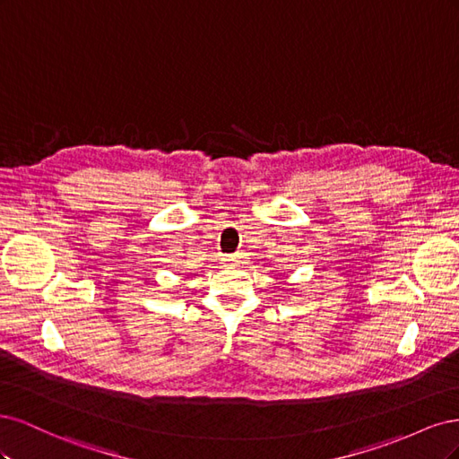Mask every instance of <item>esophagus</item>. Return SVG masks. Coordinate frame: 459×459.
I'll use <instances>...</instances> for the list:
<instances>
[{
  "label": "esophagus",
  "instance_id": "obj_1",
  "mask_svg": "<svg viewBox=\"0 0 459 459\" xmlns=\"http://www.w3.org/2000/svg\"><path fill=\"white\" fill-rule=\"evenodd\" d=\"M241 258H243V253H235V255H230V256H228L230 262H241Z\"/></svg>",
  "mask_w": 459,
  "mask_h": 459
}]
</instances>
